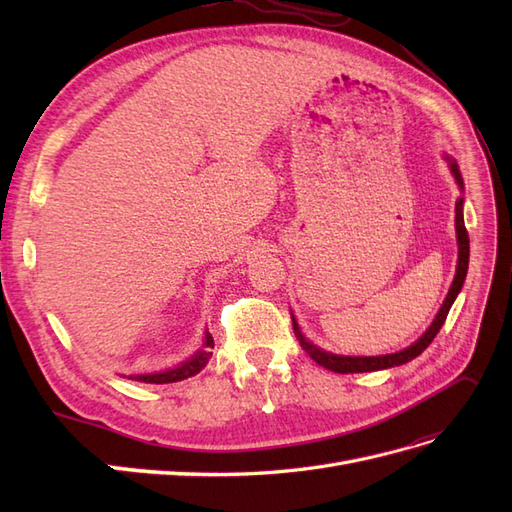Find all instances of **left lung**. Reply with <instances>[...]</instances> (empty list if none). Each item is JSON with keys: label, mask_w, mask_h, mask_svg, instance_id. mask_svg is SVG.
I'll list each match as a JSON object with an SVG mask.
<instances>
[{"label": "left lung", "mask_w": 512, "mask_h": 512, "mask_svg": "<svg viewBox=\"0 0 512 512\" xmlns=\"http://www.w3.org/2000/svg\"><path fill=\"white\" fill-rule=\"evenodd\" d=\"M448 160V166H451V173L455 175V181L459 188L463 190V179H461V173H459V166L455 160L446 158ZM455 230H457V245H459V258H457V271H455V280L451 284V290H448L446 299L440 307V312L436 314V318H433L431 327L416 339V342L404 350L399 352H393V354H382V356H344V354H333V352H327V350H320L318 346H314L312 342H307L305 335L301 333L297 320H294L292 316V329H294V335H297L301 348L312 356V359L324 367V369H331L335 371V374H361V371H378V369H389V367H397V365H404L412 359H416L418 354H421L431 342L433 337L438 335V331L442 329V324L448 316V309H451V305L455 303L457 294L463 286V282H466V275H468V262H470V237H468V230H466V224H463V198H459L455 203Z\"/></svg>", "instance_id": "1"}]
</instances>
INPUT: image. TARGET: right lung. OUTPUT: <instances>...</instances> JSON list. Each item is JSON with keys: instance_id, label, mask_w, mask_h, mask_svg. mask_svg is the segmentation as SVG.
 <instances>
[{"instance_id": "obj_1", "label": "right lung", "mask_w": 512, "mask_h": 512, "mask_svg": "<svg viewBox=\"0 0 512 512\" xmlns=\"http://www.w3.org/2000/svg\"><path fill=\"white\" fill-rule=\"evenodd\" d=\"M211 348H213V337L209 335V331L205 333V344L196 354H192L188 361L166 369V371H158V374H143V376H130V380H138V382H149V384H168V382H179L190 376H196L200 369H203L209 359H211Z\"/></svg>"}]
</instances>
